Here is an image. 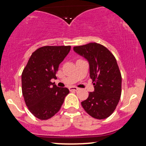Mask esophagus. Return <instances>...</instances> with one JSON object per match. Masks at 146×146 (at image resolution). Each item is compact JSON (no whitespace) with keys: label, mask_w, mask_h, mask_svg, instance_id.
<instances>
[{"label":"esophagus","mask_w":146,"mask_h":146,"mask_svg":"<svg viewBox=\"0 0 146 146\" xmlns=\"http://www.w3.org/2000/svg\"><path fill=\"white\" fill-rule=\"evenodd\" d=\"M79 90V88L76 86H71L69 87V90L70 91H76V90Z\"/></svg>","instance_id":"34e87169"}]
</instances>
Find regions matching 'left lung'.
Here are the masks:
<instances>
[{"label":"left lung","instance_id":"1","mask_svg":"<svg viewBox=\"0 0 146 146\" xmlns=\"http://www.w3.org/2000/svg\"><path fill=\"white\" fill-rule=\"evenodd\" d=\"M73 50L88 60L95 88L82 106L93 118H107L115 110L121 94V75L117 60L108 48L96 42L74 46Z\"/></svg>","mask_w":146,"mask_h":146}]
</instances>
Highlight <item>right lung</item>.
Masks as SVG:
<instances>
[{
    "label": "right lung",
    "instance_id": "obj_1",
    "mask_svg": "<svg viewBox=\"0 0 146 146\" xmlns=\"http://www.w3.org/2000/svg\"><path fill=\"white\" fill-rule=\"evenodd\" d=\"M71 50V46H45L31 54L22 73V92L27 106L37 118L46 120L59 111L67 88L52 83L60 64Z\"/></svg>",
    "mask_w": 146,
    "mask_h": 146
}]
</instances>
